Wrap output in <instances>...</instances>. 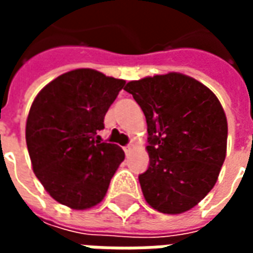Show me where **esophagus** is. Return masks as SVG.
Returning a JSON list of instances; mask_svg holds the SVG:
<instances>
[{
    "instance_id": "obj_1",
    "label": "esophagus",
    "mask_w": 253,
    "mask_h": 253,
    "mask_svg": "<svg viewBox=\"0 0 253 253\" xmlns=\"http://www.w3.org/2000/svg\"><path fill=\"white\" fill-rule=\"evenodd\" d=\"M132 149H134V145H127V146H125V153L126 154H130L132 152Z\"/></svg>"
}]
</instances>
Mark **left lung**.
Returning <instances> with one entry per match:
<instances>
[{"label":"left lung","mask_w":253,"mask_h":253,"mask_svg":"<svg viewBox=\"0 0 253 253\" xmlns=\"http://www.w3.org/2000/svg\"><path fill=\"white\" fill-rule=\"evenodd\" d=\"M148 123L143 196L164 214H180L211 191L226 156L228 122L217 96L194 78L168 73L127 84Z\"/></svg>","instance_id":"left-lung-1"}]
</instances>
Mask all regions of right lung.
<instances>
[{
  "instance_id": "add662e5",
  "label": "right lung",
  "mask_w": 253,
  "mask_h": 253,
  "mask_svg": "<svg viewBox=\"0 0 253 253\" xmlns=\"http://www.w3.org/2000/svg\"><path fill=\"white\" fill-rule=\"evenodd\" d=\"M125 80L92 69L67 72L47 84L31 105L25 139L36 177L50 195L74 210L103 201L125 160L97 131L125 86Z\"/></svg>"
}]
</instances>
